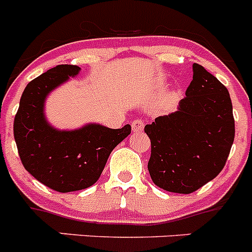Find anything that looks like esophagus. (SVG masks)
I'll return each mask as SVG.
<instances>
[{"mask_svg": "<svg viewBox=\"0 0 252 252\" xmlns=\"http://www.w3.org/2000/svg\"><path fill=\"white\" fill-rule=\"evenodd\" d=\"M144 122L141 121V120H133L132 124H131V127H132V131L133 132H141L142 130H144Z\"/></svg>", "mask_w": 252, "mask_h": 252, "instance_id": "obj_1", "label": "esophagus"}]
</instances>
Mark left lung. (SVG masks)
<instances>
[{
    "mask_svg": "<svg viewBox=\"0 0 252 252\" xmlns=\"http://www.w3.org/2000/svg\"><path fill=\"white\" fill-rule=\"evenodd\" d=\"M148 169L154 184L189 194L223 169L235 139L232 102L226 87L199 64L177 112L146 125Z\"/></svg>",
    "mask_w": 252,
    "mask_h": 252,
    "instance_id": "obj_1",
    "label": "left lung"
}]
</instances>
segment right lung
<instances>
[{
	"label": "right lung",
	"instance_id": "1",
	"mask_svg": "<svg viewBox=\"0 0 252 252\" xmlns=\"http://www.w3.org/2000/svg\"><path fill=\"white\" fill-rule=\"evenodd\" d=\"M79 70L77 65L62 64L31 81L13 121V136L24 168L40 183L60 193L93 186L111 151L131 132L130 125L108 128L90 124L74 131H59L48 124L44 115L46 95Z\"/></svg>",
	"mask_w": 252,
	"mask_h": 252
}]
</instances>
